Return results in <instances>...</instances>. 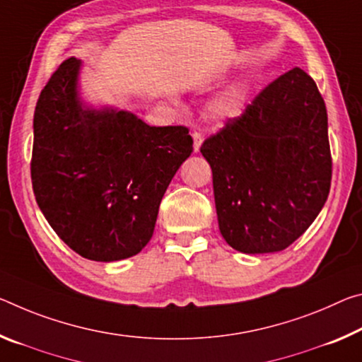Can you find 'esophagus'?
Masks as SVG:
<instances>
[{"label":"esophagus","instance_id":"34e87169","mask_svg":"<svg viewBox=\"0 0 362 362\" xmlns=\"http://www.w3.org/2000/svg\"><path fill=\"white\" fill-rule=\"evenodd\" d=\"M192 136H193V150H194V153H198L199 148H202L203 136H202V134H198V132H193Z\"/></svg>","mask_w":362,"mask_h":362}]
</instances>
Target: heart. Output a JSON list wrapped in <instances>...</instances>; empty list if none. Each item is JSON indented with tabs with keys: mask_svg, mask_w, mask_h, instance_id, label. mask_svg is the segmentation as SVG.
Instances as JSON below:
<instances>
[{
	"mask_svg": "<svg viewBox=\"0 0 362 362\" xmlns=\"http://www.w3.org/2000/svg\"><path fill=\"white\" fill-rule=\"evenodd\" d=\"M246 95H248V90L245 85H233L211 103V116L216 120H230L238 117L243 112Z\"/></svg>",
	"mask_w": 362,
	"mask_h": 362,
	"instance_id": "heart-1",
	"label": "heart"
}]
</instances>
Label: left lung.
<instances>
[{"mask_svg": "<svg viewBox=\"0 0 362 362\" xmlns=\"http://www.w3.org/2000/svg\"><path fill=\"white\" fill-rule=\"evenodd\" d=\"M327 127L317 85L295 67L204 140L219 230L233 250L275 253L308 230L330 192Z\"/></svg>", "mask_w": 362, "mask_h": 362, "instance_id": "left-lung-1", "label": "left lung"}]
</instances>
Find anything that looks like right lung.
Segmentation results:
<instances>
[{"instance_id":"1","label":"right lung","mask_w":362,"mask_h":362,"mask_svg":"<svg viewBox=\"0 0 362 362\" xmlns=\"http://www.w3.org/2000/svg\"><path fill=\"white\" fill-rule=\"evenodd\" d=\"M80 61L69 57L45 85L33 114L32 187L62 242L91 261L139 255L160 199L193 151L183 125L151 127L135 114L80 101Z\"/></svg>"}]
</instances>
